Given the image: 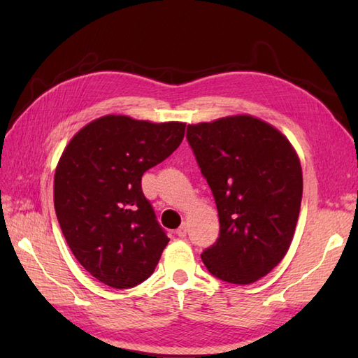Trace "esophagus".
<instances>
[{"label": "esophagus", "mask_w": 358, "mask_h": 358, "mask_svg": "<svg viewBox=\"0 0 358 358\" xmlns=\"http://www.w3.org/2000/svg\"><path fill=\"white\" fill-rule=\"evenodd\" d=\"M186 232H187V229H186V224L183 223V224H181V226L178 227V229H177V235H178L180 238H185V237H186Z\"/></svg>", "instance_id": "1"}]
</instances>
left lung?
Instances as JSON below:
<instances>
[{
    "label": "left lung",
    "instance_id": "8db88e82",
    "mask_svg": "<svg viewBox=\"0 0 358 358\" xmlns=\"http://www.w3.org/2000/svg\"><path fill=\"white\" fill-rule=\"evenodd\" d=\"M186 138L220 218V237L201 260L227 283H254L291 246L303 194L300 159L283 134L250 115L189 124Z\"/></svg>",
    "mask_w": 358,
    "mask_h": 358
}]
</instances>
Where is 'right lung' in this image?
I'll return each mask as SVG.
<instances>
[{"mask_svg": "<svg viewBox=\"0 0 358 358\" xmlns=\"http://www.w3.org/2000/svg\"><path fill=\"white\" fill-rule=\"evenodd\" d=\"M185 123L106 115L85 126L59 158L53 203L72 254L115 289L155 271L167 235L141 189V177L180 146Z\"/></svg>", "mask_w": 358, "mask_h": 358, "instance_id": "add662e5", "label": "right lung"}]
</instances>
